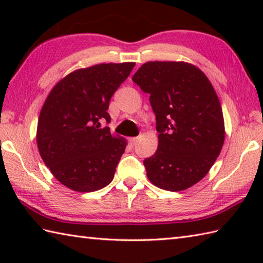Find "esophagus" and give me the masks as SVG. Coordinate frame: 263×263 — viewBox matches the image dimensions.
I'll list each match as a JSON object with an SVG mask.
<instances>
[{"mask_svg":"<svg viewBox=\"0 0 263 263\" xmlns=\"http://www.w3.org/2000/svg\"><path fill=\"white\" fill-rule=\"evenodd\" d=\"M138 140H139V137H133V138H130V144L131 145H136Z\"/></svg>","mask_w":263,"mask_h":263,"instance_id":"obj_1","label":"esophagus"}]
</instances>
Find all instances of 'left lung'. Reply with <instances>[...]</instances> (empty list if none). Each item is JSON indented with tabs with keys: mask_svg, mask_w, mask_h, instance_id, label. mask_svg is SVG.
Listing matches in <instances>:
<instances>
[{
	"mask_svg": "<svg viewBox=\"0 0 263 263\" xmlns=\"http://www.w3.org/2000/svg\"><path fill=\"white\" fill-rule=\"evenodd\" d=\"M132 81L149 94L159 146L144 160L148 180L168 191L197 183L210 171L225 139L215 89L201 69L186 62L149 61Z\"/></svg>",
	"mask_w": 263,
	"mask_h": 263,
	"instance_id": "obj_1",
	"label": "left lung"
}]
</instances>
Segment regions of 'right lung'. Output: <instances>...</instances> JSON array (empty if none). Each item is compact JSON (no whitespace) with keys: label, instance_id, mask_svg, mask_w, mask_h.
Returning a JSON list of instances; mask_svg holds the SVG:
<instances>
[{"label":"right lung","instance_id":"right-lung-1","mask_svg":"<svg viewBox=\"0 0 263 263\" xmlns=\"http://www.w3.org/2000/svg\"><path fill=\"white\" fill-rule=\"evenodd\" d=\"M135 62L78 69L55 84L38 119L37 145L43 161L67 188L90 193L112 181L126 141L112 137L111 96Z\"/></svg>","mask_w":263,"mask_h":263}]
</instances>
